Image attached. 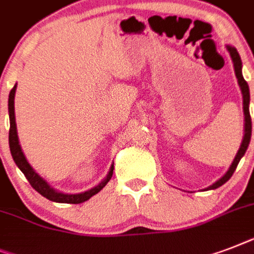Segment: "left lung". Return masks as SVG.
<instances>
[{
    "mask_svg": "<svg viewBox=\"0 0 254 254\" xmlns=\"http://www.w3.org/2000/svg\"><path fill=\"white\" fill-rule=\"evenodd\" d=\"M227 50H228L229 55H231V59L233 62V68H235V73H236L237 77V83H239V87L241 89V95H243V109H244V137H243V141H241L240 149L237 151L236 157L233 159L232 165L229 166L228 171L223 175V177L216 181L213 185L208 186L207 189H204L205 191L207 190H215L217 187L223 186L227 181H229V178L232 177L235 170H236L237 165L240 162V159L244 157L245 151L248 149L249 142H251V135H252V120H251V115H249V101H251V95H249V87L248 83L245 81L244 76H243V63H241V58L237 53V50L231 45L225 46Z\"/></svg>",
    "mask_w": 254,
    "mask_h": 254,
    "instance_id": "left-lung-1",
    "label": "left lung"
}]
</instances>
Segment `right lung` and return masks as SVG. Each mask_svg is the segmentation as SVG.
<instances>
[{
    "instance_id": "right-lung-1",
    "label": "right lung",
    "mask_w": 254,
    "mask_h": 254,
    "mask_svg": "<svg viewBox=\"0 0 254 254\" xmlns=\"http://www.w3.org/2000/svg\"><path fill=\"white\" fill-rule=\"evenodd\" d=\"M15 89H17V84L14 85L13 89L9 93V101H7V107H9V120H10V130H9V146H10V153L13 157L14 162L18 166V169L21 170L26 179L30 182V185L33 186V189L35 191L41 193L42 196L47 197L49 200L57 201V203H69V204H80L83 201H87L88 199H91L93 195L100 192L101 190L105 187L108 182L111 181L112 175H113V163H112L111 169L108 171L107 177L104 178L103 181L100 182L99 185L92 187L91 190L84 191L80 193H64L58 191L54 187L47 183L35 170L31 167L27 159H26L22 147L19 145V139H18V133H17V124H15V113H14V97H15Z\"/></svg>"
}]
</instances>
